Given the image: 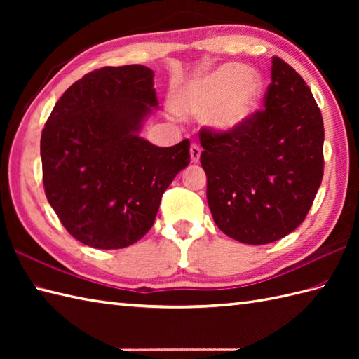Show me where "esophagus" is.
I'll use <instances>...</instances> for the list:
<instances>
[{"mask_svg": "<svg viewBox=\"0 0 359 359\" xmlns=\"http://www.w3.org/2000/svg\"><path fill=\"white\" fill-rule=\"evenodd\" d=\"M201 152H202V149H201L199 144L193 143V144H191V148H189V156H191V162H193V163H197V162H199V158H201Z\"/></svg>", "mask_w": 359, "mask_h": 359, "instance_id": "obj_1", "label": "esophagus"}]
</instances>
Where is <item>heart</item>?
Segmentation results:
<instances>
[{"label":"heart","mask_w":359,"mask_h":359,"mask_svg":"<svg viewBox=\"0 0 359 359\" xmlns=\"http://www.w3.org/2000/svg\"><path fill=\"white\" fill-rule=\"evenodd\" d=\"M239 65H224L196 81L177 100L179 112L203 116L217 133L238 131L253 116L262 94V81Z\"/></svg>","instance_id":"1"}]
</instances>
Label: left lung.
<instances>
[{"instance_id":"1","label":"left lung","mask_w":359,"mask_h":359,"mask_svg":"<svg viewBox=\"0 0 359 359\" xmlns=\"http://www.w3.org/2000/svg\"><path fill=\"white\" fill-rule=\"evenodd\" d=\"M264 106L238 131L199 134L212 219L220 231L250 245L296 230L324 174L321 111L301 75L278 57Z\"/></svg>"}]
</instances>
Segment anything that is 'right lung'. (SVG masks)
Wrapping results in <instances>:
<instances>
[{"mask_svg": "<svg viewBox=\"0 0 359 359\" xmlns=\"http://www.w3.org/2000/svg\"><path fill=\"white\" fill-rule=\"evenodd\" d=\"M157 108L154 72L142 65L89 72L53 106L41 134L44 193L85 245L117 250L142 239L188 166V139L163 148L139 135Z\"/></svg>", "mask_w": 359, "mask_h": 359, "instance_id": "1", "label": "right lung"}]
</instances>
